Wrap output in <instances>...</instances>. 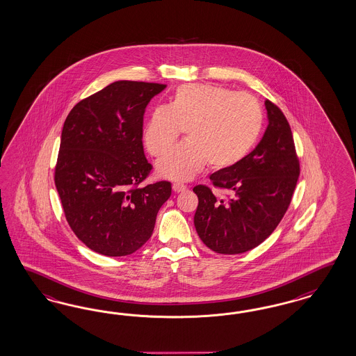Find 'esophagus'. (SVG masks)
Listing matches in <instances>:
<instances>
[{
  "label": "esophagus",
  "mask_w": 356,
  "mask_h": 356,
  "mask_svg": "<svg viewBox=\"0 0 356 356\" xmlns=\"http://www.w3.org/2000/svg\"><path fill=\"white\" fill-rule=\"evenodd\" d=\"M173 192H176V193H181V192H185L186 191V185H184V184H173L172 185Z\"/></svg>",
  "instance_id": "esophagus-1"
}]
</instances>
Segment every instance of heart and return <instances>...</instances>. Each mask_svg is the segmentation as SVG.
I'll use <instances>...</instances> for the list:
<instances>
[{
    "label": "heart",
    "mask_w": 356,
    "mask_h": 356,
    "mask_svg": "<svg viewBox=\"0 0 356 356\" xmlns=\"http://www.w3.org/2000/svg\"><path fill=\"white\" fill-rule=\"evenodd\" d=\"M264 113L248 92L209 83L177 87L167 106L151 111L143 140L152 156L162 158L180 138L186 142L158 163V172L173 181L193 179L206 164L226 170L241 162L259 140Z\"/></svg>",
    "instance_id": "b5f03b06"
}]
</instances>
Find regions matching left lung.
<instances>
[{
	"label": "left lung",
	"mask_w": 356,
	"mask_h": 356,
	"mask_svg": "<svg viewBox=\"0 0 356 356\" xmlns=\"http://www.w3.org/2000/svg\"><path fill=\"white\" fill-rule=\"evenodd\" d=\"M269 125L257 147L226 170L210 175L216 198L206 185H195L198 206L194 226L207 248L238 254L259 247L280 225L291 204L300 175L290 124L273 102L266 100Z\"/></svg>",
	"instance_id": "8db88e82"
}]
</instances>
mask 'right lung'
Instances as JSON below:
<instances>
[{
  "label": "right lung",
  "mask_w": 356,
  "mask_h": 356,
  "mask_svg": "<svg viewBox=\"0 0 356 356\" xmlns=\"http://www.w3.org/2000/svg\"><path fill=\"white\" fill-rule=\"evenodd\" d=\"M162 83L118 81L78 102L65 120L54 184L76 236L108 257L150 238L170 181L140 186L152 165L142 145L145 108Z\"/></svg>",
  "instance_id": "obj_1"
}]
</instances>
